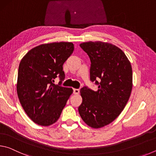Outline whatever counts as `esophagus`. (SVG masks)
I'll list each match as a JSON object with an SVG mask.
<instances>
[{"mask_svg":"<svg viewBox=\"0 0 156 156\" xmlns=\"http://www.w3.org/2000/svg\"><path fill=\"white\" fill-rule=\"evenodd\" d=\"M73 94H78L79 92H80V89H73Z\"/></svg>","mask_w":156,"mask_h":156,"instance_id":"esophagus-1","label":"esophagus"}]
</instances>
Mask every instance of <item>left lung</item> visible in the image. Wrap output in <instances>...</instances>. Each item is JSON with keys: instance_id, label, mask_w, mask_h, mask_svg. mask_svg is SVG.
Returning <instances> with one entry per match:
<instances>
[{"instance_id": "1", "label": "left lung", "mask_w": 156, "mask_h": 156, "mask_svg": "<svg viewBox=\"0 0 156 156\" xmlns=\"http://www.w3.org/2000/svg\"><path fill=\"white\" fill-rule=\"evenodd\" d=\"M80 47L90 58V80L98 89L87 86L80 89L83 102L78 112L87 125L100 128L113 122L127 103L132 89L131 65L125 53L112 44L89 41Z\"/></svg>"}]
</instances>
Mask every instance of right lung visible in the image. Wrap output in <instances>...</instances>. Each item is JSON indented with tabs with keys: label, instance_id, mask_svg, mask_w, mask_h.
Listing matches in <instances>:
<instances>
[{
	"label": "right lung",
	"instance_id": "1",
	"mask_svg": "<svg viewBox=\"0 0 156 156\" xmlns=\"http://www.w3.org/2000/svg\"><path fill=\"white\" fill-rule=\"evenodd\" d=\"M72 43L43 44L28 51L20 62L17 94L30 119L41 126L56 122L61 114L72 88L61 85L65 75L62 65L73 51ZM59 77L58 85L54 79Z\"/></svg>",
	"mask_w": 156,
	"mask_h": 156
}]
</instances>
